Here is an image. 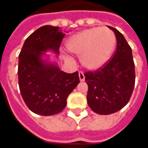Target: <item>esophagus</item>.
Segmentation results:
<instances>
[{
	"mask_svg": "<svg viewBox=\"0 0 148 148\" xmlns=\"http://www.w3.org/2000/svg\"><path fill=\"white\" fill-rule=\"evenodd\" d=\"M79 79L81 82H84L85 81V76H84V73L82 71H79Z\"/></svg>",
	"mask_w": 148,
	"mask_h": 148,
	"instance_id": "esophagus-1",
	"label": "esophagus"
}]
</instances>
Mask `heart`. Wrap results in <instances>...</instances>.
Listing matches in <instances>:
<instances>
[{
	"instance_id": "heart-1",
	"label": "heart",
	"mask_w": 148,
	"mask_h": 148,
	"mask_svg": "<svg viewBox=\"0 0 148 148\" xmlns=\"http://www.w3.org/2000/svg\"><path fill=\"white\" fill-rule=\"evenodd\" d=\"M116 39L114 32L107 27H92L71 36L67 47L71 52L81 56L82 65L91 70L104 66L114 51ZM67 61L71 58L66 56Z\"/></svg>"
}]
</instances>
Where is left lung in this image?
<instances>
[{
  "instance_id": "obj_1",
  "label": "left lung",
  "mask_w": 148,
  "mask_h": 148,
  "mask_svg": "<svg viewBox=\"0 0 148 148\" xmlns=\"http://www.w3.org/2000/svg\"><path fill=\"white\" fill-rule=\"evenodd\" d=\"M114 32L116 50L112 58L94 71H87V103L96 113L109 115L125 107L129 101L135 85V66L132 48L119 31Z\"/></svg>"
}]
</instances>
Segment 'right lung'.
<instances>
[{
	"label": "right lung",
	"mask_w": 148,
	"mask_h": 148,
	"mask_svg": "<svg viewBox=\"0 0 148 148\" xmlns=\"http://www.w3.org/2000/svg\"><path fill=\"white\" fill-rule=\"evenodd\" d=\"M66 34L58 26H43L31 34L19 54L20 92L34 113L51 116L61 112L66 99L80 82L78 72L66 73L43 56L51 51L56 55Z\"/></svg>",
	"instance_id": "1"
}]
</instances>
